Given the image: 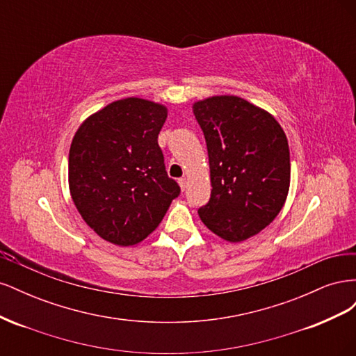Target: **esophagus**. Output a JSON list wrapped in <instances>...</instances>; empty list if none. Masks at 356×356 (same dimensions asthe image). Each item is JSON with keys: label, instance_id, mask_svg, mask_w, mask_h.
<instances>
[{"label": "esophagus", "instance_id": "1", "mask_svg": "<svg viewBox=\"0 0 356 356\" xmlns=\"http://www.w3.org/2000/svg\"><path fill=\"white\" fill-rule=\"evenodd\" d=\"M178 184H179L181 190H182V191H184V190L187 188V178H179V181H178Z\"/></svg>", "mask_w": 356, "mask_h": 356}]
</instances>
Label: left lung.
Listing matches in <instances>:
<instances>
[{"label":"left lung","mask_w":356,"mask_h":356,"mask_svg":"<svg viewBox=\"0 0 356 356\" xmlns=\"http://www.w3.org/2000/svg\"><path fill=\"white\" fill-rule=\"evenodd\" d=\"M208 147L211 199L197 212L227 242L260 233L288 196V139L276 118L239 96H212L193 104Z\"/></svg>","instance_id":"obj_1"}]
</instances>
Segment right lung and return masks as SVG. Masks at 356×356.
<instances>
[{
    "mask_svg": "<svg viewBox=\"0 0 356 356\" xmlns=\"http://www.w3.org/2000/svg\"><path fill=\"white\" fill-rule=\"evenodd\" d=\"M166 117L165 105L124 98L86 118L72 138L71 197L86 224L106 242L132 246L144 241L179 195L157 143Z\"/></svg>",
    "mask_w": 356,
    "mask_h": 356,
    "instance_id": "obj_1",
    "label": "right lung"
}]
</instances>
